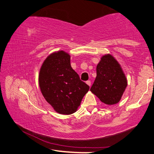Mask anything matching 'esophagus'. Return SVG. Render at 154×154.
I'll use <instances>...</instances> for the list:
<instances>
[{
	"label": "esophagus",
	"instance_id": "34e87169",
	"mask_svg": "<svg viewBox=\"0 0 154 154\" xmlns=\"http://www.w3.org/2000/svg\"><path fill=\"white\" fill-rule=\"evenodd\" d=\"M86 83H87L88 85H89V86H90V85H91V82H90V80H88L87 82H86Z\"/></svg>",
	"mask_w": 154,
	"mask_h": 154
}]
</instances>
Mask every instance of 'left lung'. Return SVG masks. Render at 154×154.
I'll return each mask as SVG.
<instances>
[{"label": "left lung", "instance_id": "left-lung-1", "mask_svg": "<svg viewBox=\"0 0 154 154\" xmlns=\"http://www.w3.org/2000/svg\"><path fill=\"white\" fill-rule=\"evenodd\" d=\"M127 80L118 62L111 55L102 57L96 66V77L91 92L106 105H115L122 98Z\"/></svg>", "mask_w": 154, "mask_h": 154}]
</instances>
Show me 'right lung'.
I'll return each mask as SVG.
<instances>
[{
    "label": "right lung",
    "instance_id": "right-lung-1",
    "mask_svg": "<svg viewBox=\"0 0 154 154\" xmlns=\"http://www.w3.org/2000/svg\"><path fill=\"white\" fill-rule=\"evenodd\" d=\"M41 92L56 112L75 113L90 86L72 69L71 58L63 51L49 55L41 68L38 77Z\"/></svg>",
    "mask_w": 154,
    "mask_h": 154
}]
</instances>
